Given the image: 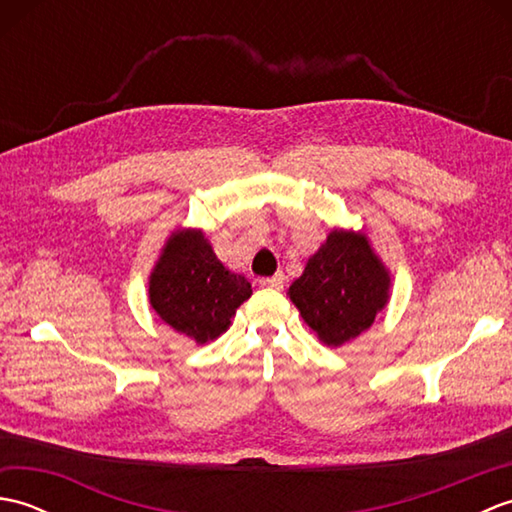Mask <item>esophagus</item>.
<instances>
[{
    "label": "esophagus",
    "instance_id": "34e87169",
    "mask_svg": "<svg viewBox=\"0 0 512 512\" xmlns=\"http://www.w3.org/2000/svg\"><path fill=\"white\" fill-rule=\"evenodd\" d=\"M284 281H286V275H284V273H275L273 277L259 279V284L266 286V288H273V290H281V288H284Z\"/></svg>",
    "mask_w": 512,
    "mask_h": 512
}]
</instances>
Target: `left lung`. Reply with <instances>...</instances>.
I'll return each instance as SVG.
<instances>
[{
    "label": "left lung",
    "mask_w": 512,
    "mask_h": 512,
    "mask_svg": "<svg viewBox=\"0 0 512 512\" xmlns=\"http://www.w3.org/2000/svg\"><path fill=\"white\" fill-rule=\"evenodd\" d=\"M389 277L361 233L334 231L308 259L288 295L328 345L356 339L387 303Z\"/></svg>",
    "instance_id": "8db88e82"
}]
</instances>
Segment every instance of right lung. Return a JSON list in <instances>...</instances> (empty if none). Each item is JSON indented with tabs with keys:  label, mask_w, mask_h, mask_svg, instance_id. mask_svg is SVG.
Here are the masks:
<instances>
[{
	"label": "right lung",
	"mask_w": 512,
	"mask_h": 512,
	"mask_svg": "<svg viewBox=\"0 0 512 512\" xmlns=\"http://www.w3.org/2000/svg\"><path fill=\"white\" fill-rule=\"evenodd\" d=\"M250 295L246 277L226 270L200 231L171 235L149 281L160 319L195 343L220 336Z\"/></svg>",
	"instance_id": "right-lung-1"
}]
</instances>
